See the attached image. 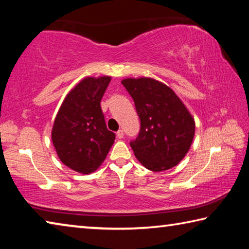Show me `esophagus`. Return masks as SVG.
I'll use <instances>...</instances> for the list:
<instances>
[{
    "instance_id": "1",
    "label": "esophagus",
    "mask_w": 249,
    "mask_h": 249,
    "mask_svg": "<svg viewBox=\"0 0 249 249\" xmlns=\"http://www.w3.org/2000/svg\"><path fill=\"white\" fill-rule=\"evenodd\" d=\"M116 136H117V137H119V138H120V140H122V138H123V137H124V132H123V129H120V130H119V132H117V133H116Z\"/></svg>"
}]
</instances>
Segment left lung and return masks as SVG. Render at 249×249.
Segmentation results:
<instances>
[{"instance_id":"left-lung-1","label":"left lung","mask_w":249,"mask_h":249,"mask_svg":"<svg viewBox=\"0 0 249 249\" xmlns=\"http://www.w3.org/2000/svg\"><path fill=\"white\" fill-rule=\"evenodd\" d=\"M141 120V130L130 147L138 161L151 171L175 167L190 149L196 123L174 90L151 78L122 80Z\"/></svg>"}]
</instances>
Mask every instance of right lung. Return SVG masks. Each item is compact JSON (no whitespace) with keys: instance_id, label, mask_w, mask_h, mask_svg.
Instances as JSON below:
<instances>
[{"instance_id":"right-lung-1","label":"right lung","mask_w":249,"mask_h":249,"mask_svg":"<svg viewBox=\"0 0 249 249\" xmlns=\"http://www.w3.org/2000/svg\"><path fill=\"white\" fill-rule=\"evenodd\" d=\"M111 77H87L71 90L62 102L52 130L59 159L81 174H91L101 166L114 144L115 134L108 130L101 100Z\"/></svg>"}]
</instances>
